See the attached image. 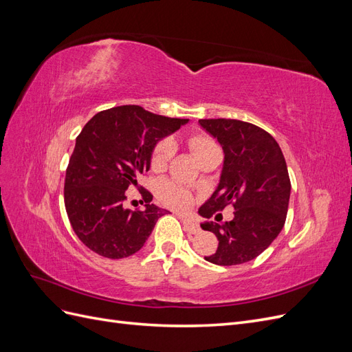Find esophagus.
<instances>
[{
    "label": "esophagus",
    "mask_w": 352,
    "mask_h": 352,
    "mask_svg": "<svg viewBox=\"0 0 352 352\" xmlns=\"http://www.w3.org/2000/svg\"><path fill=\"white\" fill-rule=\"evenodd\" d=\"M182 223H184V228H185V230H186L188 233H198V232H199L198 223L194 221L192 219L184 217V216H182Z\"/></svg>",
    "instance_id": "1"
}]
</instances>
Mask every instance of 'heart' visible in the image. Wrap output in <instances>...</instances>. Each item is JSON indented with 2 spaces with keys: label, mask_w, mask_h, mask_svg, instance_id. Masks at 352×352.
I'll list each match as a JSON object with an SVG mask.
<instances>
[{
  "label": "heart",
  "mask_w": 352,
  "mask_h": 352,
  "mask_svg": "<svg viewBox=\"0 0 352 352\" xmlns=\"http://www.w3.org/2000/svg\"><path fill=\"white\" fill-rule=\"evenodd\" d=\"M188 142H189V148L192 150L197 158H199L202 154H206L208 150H211L212 146H216L214 141H212L211 138L207 136L206 133H192L189 136ZM173 151H175L173 142L168 140L160 141L155 145L153 158H151V166L155 172H162V170L167 167L170 158L173 155ZM157 195L160 201L164 202L166 206L176 210H185L190 207V204L194 202L192 195H190L184 186L173 182V180H164V182L160 184L157 189Z\"/></svg>",
  "instance_id": "1"
}]
</instances>
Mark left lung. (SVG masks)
Returning a JSON list of instances; mask_svg holds the SVG:
<instances>
[{
    "instance_id": "obj_1",
    "label": "left lung",
    "mask_w": 352,
    "mask_h": 352,
    "mask_svg": "<svg viewBox=\"0 0 352 352\" xmlns=\"http://www.w3.org/2000/svg\"><path fill=\"white\" fill-rule=\"evenodd\" d=\"M202 129L223 148L219 185L199 216L210 219L232 204L235 217L225 223H201L214 233L219 247L204 257L217 265L248 263L269 248L283 229L291 197L285 157L274 138L252 123L202 119Z\"/></svg>"
}]
</instances>
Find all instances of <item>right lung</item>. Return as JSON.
Masks as SVG:
<instances>
[{
  "instance_id": "1",
  "label": "right lung",
  "mask_w": 352,
  "mask_h": 352,
  "mask_svg": "<svg viewBox=\"0 0 352 352\" xmlns=\"http://www.w3.org/2000/svg\"><path fill=\"white\" fill-rule=\"evenodd\" d=\"M188 119H172L120 105L95 114L76 138L66 170L65 206L70 225L87 247L119 260L140 251L166 210L142 190L145 210L123 207L126 189L151 167L155 145Z\"/></svg>"
}]
</instances>
